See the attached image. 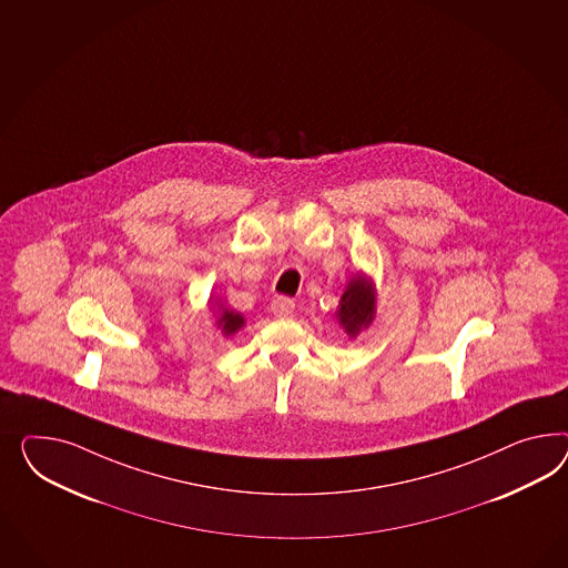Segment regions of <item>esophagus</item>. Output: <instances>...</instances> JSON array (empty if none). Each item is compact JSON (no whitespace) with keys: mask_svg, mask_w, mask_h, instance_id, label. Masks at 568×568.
Segmentation results:
<instances>
[{"mask_svg":"<svg viewBox=\"0 0 568 568\" xmlns=\"http://www.w3.org/2000/svg\"><path fill=\"white\" fill-rule=\"evenodd\" d=\"M293 300L290 297H285V295H278L273 300V304H271V310H273V314H275L276 318H287V316H292Z\"/></svg>","mask_w":568,"mask_h":568,"instance_id":"1","label":"esophagus"}]
</instances>
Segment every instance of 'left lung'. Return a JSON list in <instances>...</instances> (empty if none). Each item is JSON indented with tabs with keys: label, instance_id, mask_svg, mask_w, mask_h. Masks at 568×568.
Returning a JSON list of instances; mask_svg holds the SVG:
<instances>
[{
	"label": "left lung",
	"instance_id": "obj_1",
	"mask_svg": "<svg viewBox=\"0 0 568 568\" xmlns=\"http://www.w3.org/2000/svg\"><path fill=\"white\" fill-rule=\"evenodd\" d=\"M374 290L364 276L353 278L347 285V290L341 297L338 304V323L343 324V328L355 337L362 328H366L372 318H374Z\"/></svg>",
	"mask_w": 568,
	"mask_h": 568
}]
</instances>
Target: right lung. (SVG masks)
<instances>
[{
  "mask_svg": "<svg viewBox=\"0 0 568 568\" xmlns=\"http://www.w3.org/2000/svg\"><path fill=\"white\" fill-rule=\"evenodd\" d=\"M242 324H244V318L231 310H223L219 316V326L223 328L225 335H233L237 328H242Z\"/></svg>",
  "mask_w": 568,
  "mask_h": 568,
  "instance_id": "1",
  "label": "right lung"
}]
</instances>
